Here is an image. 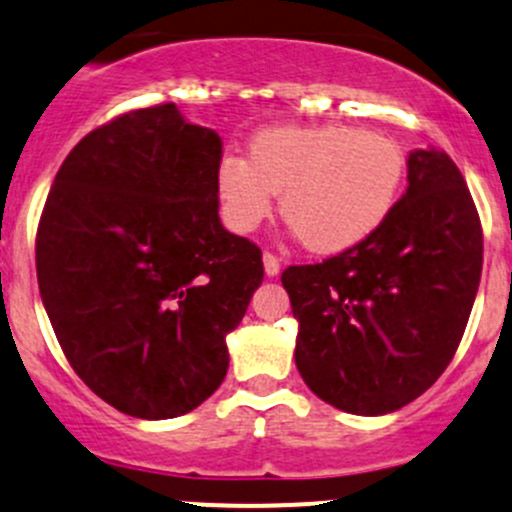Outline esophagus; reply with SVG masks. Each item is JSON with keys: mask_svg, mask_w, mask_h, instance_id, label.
I'll list each match as a JSON object with an SVG mask.
<instances>
[{"mask_svg": "<svg viewBox=\"0 0 512 512\" xmlns=\"http://www.w3.org/2000/svg\"><path fill=\"white\" fill-rule=\"evenodd\" d=\"M263 268H266V276H278L281 273V258L273 256L271 251L263 254Z\"/></svg>", "mask_w": 512, "mask_h": 512, "instance_id": "obj_1", "label": "esophagus"}]
</instances>
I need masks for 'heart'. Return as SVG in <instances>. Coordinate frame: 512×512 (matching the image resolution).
I'll list each match as a JSON object with an SVG mask.
<instances>
[{
	"label": "heart",
	"instance_id": "b5f03b06",
	"mask_svg": "<svg viewBox=\"0 0 512 512\" xmlns=\"http://www.w3.org/2000/svg\"><path fill=\"white\" fill-rule=\"evenodd\" d=\"M404 152L397 142L350 125L271 128L249 145V160L224 155L217 192L226 224L249 234L281 214L313 254H342L370 239L397 204Z\"/></svg>",
	"mask_w": 512,
	"mask_h": 512
}]
</instances>
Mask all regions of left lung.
<instances>
[{"mask_svg":"<svg viewBox=\"0 0 512 512\" xmlns=\"http://www.w3.org/2000/svg\"><path fill=\"white\" fill-rule=\"evenodd\" d=\"M407 167V192L370 239L281 276L300 377L350 414L397 412L444 374L481 281L483 229L461 170L436 150H414Z\"/></svg>","mask_w":512,"mask_h":512,"instance_id":"left-lung-1","label":"left lung"}]
</instances>
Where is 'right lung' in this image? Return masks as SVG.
Instances as JSON below:
<instances>
[{"label":"right lung","mask_w":512,"mask_h":512,"mask_svg":"<svg viewBox=\"0 0 512 512\" xmlns=\"http://www.w3.org/2000/svg\"><path fill=\"white\" fill-rule=\"evenodd\" d=\"M219 160L214 130L152 105L88 133L46 197L41 300L73 372L123 414L172 419L212 397L263 281L261 249L219 221Z\"/></svg>","instance_id":"add662e5"}]
</instances>
